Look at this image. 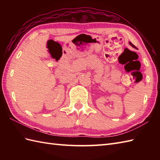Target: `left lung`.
I'll list each match as a JSON object with an SVG mask.
<instances>
[{
    "instance_id": "1",
    "label": "left lung",
    "mask_w": 160,
    "mask_h": 160,
    "mask_svg": "<svg viewBox=\"0 0 160 160\" xmlns=\"http://www.w3.org/2000/svg\"><path fill=\"white\" fill-rule=\"evenodd\" d=\"M129 45H130L131 46H132V47H133V48H135V49H137V47H135V45H132V44L131 42H129Z\"/></svg>"
}]
</instances>
